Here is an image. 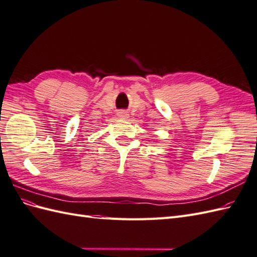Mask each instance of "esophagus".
Listing matches in <instances>:
<instances>
[{
	"mask_svg": "<svg viewBox=\"0 0 257 257\" xmlns=\"http://www.w3.org/2000/svg\"><path fill=\"white\" fill-rule=\"evenodd\" d=\"M118 117L121 118V119H126V118H128V117H129V114L127 113V111H124V110H120L119 113H118Z\"/></svg>",
	"mask_w": 257,
	"mask_h": 257,
	"instance_id": "1",
	"label": "esophagus"
}]
</instances>
